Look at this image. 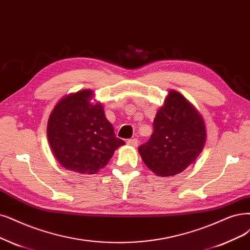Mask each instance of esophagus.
<instances>
[{
  "instance_id": "1",
  "label": "esophagus",
  "mask_w": 250,
  "mask_h": 250,
  "mask_svg": "<svg viewBox=\"0 0 250 250\" xmlns=\"http://www.w3.org/2000/svg\"><path fill=\"white\" fill-rule=\"evenodd\" d=\"M128 145H131V146H133V147H136L137 145H138V143H139V141H138V139H136V138H134V139H130V140H127V142H126Z\"/></svg>"
}]
</instances>
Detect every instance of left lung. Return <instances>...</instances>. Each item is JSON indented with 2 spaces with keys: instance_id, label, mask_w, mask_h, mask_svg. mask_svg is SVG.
I'll list each match as a JSON object with an SVG mask.
<instances>
[{
  "instance_id": "8db88e82",
  "label": "left lung",
  "mask_w": 250,
  "mask_h": 250,
  "mask_svg": "<svg viewBox=\"0 0 250 250\" xmlns=\"http://www.w3.org/2000/svg\"><path fill=\"white\" fill-rule=\"evenodd\" d=\"M206 137L201 113L180 92L170 89L156 112L150 139L138 147V151L155 175L174 176L197 160Z\"/></svg>"
}]
</instances>
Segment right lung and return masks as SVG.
Masks as SVG:
<instances>
[{
    "instance_id": "add662e5",
    "label": "right lung",
    "mask_w": 250,
    "mask_h": 250,
    "mask_svg": "<svg viewBox=\"0 0 250 250\" xmlns=\"http://www.w3.org/2000/svg\"><path fill=\"white\" fill-rule=\"evenodd\" d=\"M94 91L83 89L62 97L47 123V138L54 158L64 169L96 174L125 141L114 134L104 107Z\"/></svg>"
}]
</instances>
